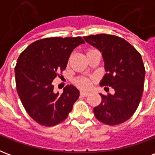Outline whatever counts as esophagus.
Wrapping results in <instances>:
<instances>
[{
  "label": "esophagus",
  "instance_id": "esophagus-1",
  "mask_svg": "<svg viewBox=\"0 0 155 155\" xmlns=\"http://www.w3.org/2000/svg\"><path fill=\"white\" fill-rule=\"evenodd\" d=\"M81 95H83V96H87L89 93L86 92V91H81Z\"/></svg>",
  "mask_w": 155,
  "mask_h": 155
}]
</instances>
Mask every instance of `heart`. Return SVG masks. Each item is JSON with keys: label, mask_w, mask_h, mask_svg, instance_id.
Segmentation results:
<instances>
[{"label": "heart", "mask_w": 155, "mask_h": 155, "mask_svg": "<svg viewBox=\"0 0 155 155\" xmlns=\"http://www.w3.org/2000/svg\"><path fill=\"white\" fill-rule=\"evenodd\" d=\"M92 50H94V49H89L87 51V53ZM74 83L77 86L82 88V89H88L91 86V81H90V80H88L87 78H78L75 80Z\"/></svg>", "instance_id": "obj_1"}]
</instances>
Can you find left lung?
I'll return each mask as SVG.
<instances>
[{
    "label": "left lung",
    "mask_w": 155,
    "mask_h": 155,
    "mask_svg": "<svg viewBox=\"0 0 155 155\" xmlns=\"http://www.w3.org/2000/svg\"><path fill=\"white\" fill-rule=\"evenodd\" d=\"M84 39L102 52L107 73L101 85L114 90L113 95L101 94V104L94 108L95 118L108 125L124 123L134 114L143 94L145 69L141 54L116 35L98 34Z\"/></svg>",
    "instance_id": "obj_1"
}]
</instances>
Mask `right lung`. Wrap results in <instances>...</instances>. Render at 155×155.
I'll use <instances>...</instances> for the list:
<instances>
[{
  "mask_svg": "<svg viewBox=\"0 0 155 155\" xmlns=\"http://www.w3.org/2000/svg\"><path fill=\"white\" fill-rule=\"evenodd\" d=\"M78 37H50L33 42L20 54L15 67L16 91L30 116L43 126H54L68 117L80 91L70 84L54 93L53 80L65 70L71 52L84 44Z\"/></svg>",
  "mask_w": 155,
  "mask_h": 155,
  "instance_id": "obj_1",
  "label": "right lung"
}]
</instances>
